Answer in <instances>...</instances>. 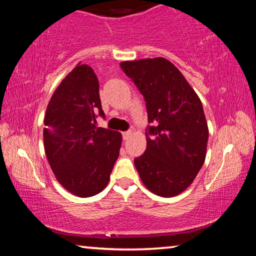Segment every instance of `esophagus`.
<instances>
[{
    "instance_id": "1",
    "label": "esophagus",
    "mask_w": 256,
    "mask_h": 256,
    "mask_svg": "<svg viewBox=\"0 0 256 256\" xmlns=\"http://www.w3.org/2000/svg\"><path fill=\"white\" fill-rule=\"evenodd\" d=\"M130 136H131V131H125V132H123V140H128Z\"/></svg>"
}]
</instances>
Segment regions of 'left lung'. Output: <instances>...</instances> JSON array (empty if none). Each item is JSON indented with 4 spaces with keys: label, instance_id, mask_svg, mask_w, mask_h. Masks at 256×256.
<instances>
[{
    "label": "left lung",
    "instance_id": "8db88e82",
    "mask_svg": "<svg viewBox=\"0 0 256 256\" xmlns=\"http://www.w3.org/2000/svg\"><path fill=\"white\" fill-rule=\"evenodd\" d=\"M146 102L147 148L134 164L146 188L174 196L204 166L208 126L199 96L182 72L162 57L120 63Z\"/></svg>",
    "mask_w": 256,
    "mask_h": 256
}]
</instances>
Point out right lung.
Masks as SVG:
<instances>
[{
	"label": "right lung",
	"mask_w": 256,
	"mask_h": 256,
	"mask_svg": "<svg viewBox=\"0 0 256 256\" xmlns=\"http://www.w3.org/2000/svg\"><path fill=\"white\" fill-rule=\"evenodd\" d=\"M104 118L93 68L78 64L60 84L44 116V152L55 177L74 196L87 198L108 185L122 134L98 128Z\"/></svg>",
	"instance_id": "1"
}]
</instances>
